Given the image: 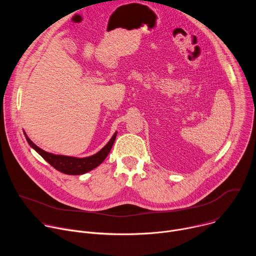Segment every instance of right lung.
I'll use <instances>...</instances> for the list:
<instances>
[{
	"instance_id": "add662e5",
	"label": "right lung",
	"mask_w": 256,
	"mask_h": 256,
	"mask_svg": "<svg viewBox=\"0 0 256 256\" xmlns=\"http://www.w3.org/2000/svg\"><path fill=\"white\" fill-rule=\"evenodd\" d=\"M26 140L30 144V147L33 148L36 152H38L48 163H50L54 168L60 171L62 173L68 174V175H81L84 173H87L97 166H99L107 157V155L110 152L114 142L116 140L118 132L114 134L110 140H109L104 147L96 154L84 157V158H78V157H70V156H64V155H56L52 153L46 152L44 150L38 147L26 134L24 132Z\"/></svg>"
}]
</instances>
